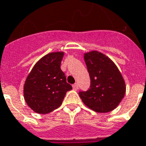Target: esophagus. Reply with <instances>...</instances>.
<instances>
[{"instance_id":"esophagus-1","label":"esophagus","mask_w":146,"mask_h":146,"mask_svg":"<svg viewBox=\"0 0 146 146\" xmlns=\"http://www.w3.org/2000/svg\"><path fill=\"white\" fill-rule=\"evenodd\" d=\"M73 89L74 91L78 90V85H77L76 84H73Z\"/></svg>"}]
</instances>
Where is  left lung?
I'll return each instance as SVG.
<instances>
[{
  "label": "left lung",
  "instance_id": "left-lung-1",
  "mask_svg": "<svg viewBox=\"0 0 146 146\" xmlns=\"http://www.w3.org/2000/svg\"><path fill=\"white\" fill-rule=\"evenodd\" d=\"M91 79L90 88L80 92V99L88 108L98 113L115 109L126 93L122 73L111 59L97 50L84 54Z\"/></svg>",
  "mask_w": 146,
  "mask_h": 146
}]
</instances>
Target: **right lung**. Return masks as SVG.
Returning a JSON list of instances; mask_svg holds the SVG:
<instances>
[{"label":"right lung","mask_w":146,"mask_h":146,"mask_svg":"<svg viewBox=\"0 0 146 146\" xmlns=\"http://www.w3.org/2000/svg\"><path fill=\"white\" fill-rule=\"evenodd\" d=\"M64 52L49 53L35 64L23 84V97L38 114H48L58 108L72 86L61 70Z\"/></svg>","instance_id":"right-lung-1"}]
</instances>
